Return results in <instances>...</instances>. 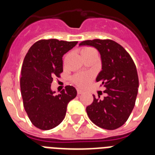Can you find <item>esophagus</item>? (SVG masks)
Segmentation results:
<instances>
[{"label":"esophagus","mask_w":155,"mask_h":155,"mask_svg":"<svg viewBox=\"0 0 155 155\" xmlns=\"http://www.w3.org/2000/svg\"><path fill=\"white\" fill-rule=\"evenodd\" d=\"M77 92H78V94H81L83 93V91H82L81 89H79V88H78V89H77Z\"/></svg>","instance_id":"obj_1"}]
</instances>
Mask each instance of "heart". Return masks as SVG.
<instances>
[{"mask_svg":"<svg viewBox=\"0 0 155 155\" xmlns=\"http://www.w3.org/2000/svg\"><path fill=\"white\" fill-rule=\"evenodd\" d=\"M90 50H92L91 48H84L82 50V53L84 52L88 51ZM93 74L91 73H82V74H78L74 75L73 78V81L75 84L80 87H84V86L87 85L89 84L90 81L92 80Z\"/></svg>","mask_w":155,"mask_h":155,"instance_id":"heart-1","label":"heart"}]
</instances>
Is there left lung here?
Wrapping results in <instances>:
<instances>
[{"label":"left lung","mask_w":155,"mask_h":155,"mask_svg":"<svg viewBox=\"0 0 155 155\" xmlns=\"http://www.w3.org/2000/svg\"><path fill=\"white\" fill-rule=\"evenodd\" d=\"M80 46H91L101 54L102 68L96 81L105 87L103 99L93 95L87 114L98 127L116 130L125 124L135 105L139 87L136 65L128 52L111 39L85 40Z\"/></svg>","instance_id":"obj_1"}]
</instances>
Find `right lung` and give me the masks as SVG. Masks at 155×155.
I'll return each instance as SVG.
<instances>
[{
    "label": "right lung",
    "mask_w": 155,
    "mask_h": 155,
    "mask_svg": "<svg viewBox=\"0 0 155 155\" xmlns=\"http://www.w3.org/2000/svg\"><path fill=\"white\" fill-rule=\"evenodd\" d=\"M78 43L56 39H41L30 47L21 67L20 87L23 105L31 124L47 130L61 124L67 106L77 95L75 87L67 85L58 95L50 86L63 72V56Z\"/></svg>",
    "instance_id": "obj_1"
}]
</instances>
